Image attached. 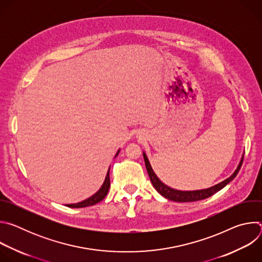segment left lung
Instances as JSON below:
<instances>
[{"instance_id": "left-lung-1", "label": "left lung", "mask_w": 262, "mask_h": 262, "mask_svg": "<svg viewBox=\"0 0 262 262\" xmlns=\"http://www.w3.org/2000/svg\"><path fill=\"white\" fill-rule=\"evenodd\" d=\"M143 157H144V162H145V166L149 175V178H150V181L152 183V185L155 186V189L165 198L171 200V201H175V202H193V201H199V200H203L206 199L210 196H212L213 194H215L216 192H219L220 190H222L224 186H226L230 181H232L235 176L237 175L242 164H243V160L244 157L242 158L237 168L235 169V171L233 172V174L228 177L227 179H225L224 181L211 186V188L208 189H204V190H197V191H178L175 189L170 188V186L166 185L165 183H163L160 178L157 176V174L154 172L150 163L148 161V158L146 156L145 152H143Z\"/></svg>"}]
</instances>
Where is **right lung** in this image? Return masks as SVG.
I'll return each mask as SVG.
<instances>
[{"label": "right lung", "instance_id": "add662e5", "mask_svg": "<svg viewBox=\"0 0 262 262\" xmlns=\"http://www.w3.org/2000/svg\"><path fill=\"white\" fill-rule=\"evenodd\" d=\"M120 152V149L117 151L115 158L119 155ZM108 189H110V168L106 172V175H105V178H104V181L101 185V188L93 195L91 196L90 198L82 201V202H79V203H74V204H67L66 206L68 207H72V208H81V207H87V206H92L98 202H100L101 200H103V198L106 196L107 192H108Z\"/></svg>", "mask_w": 262, "mask_h": 262}]
</instances>
